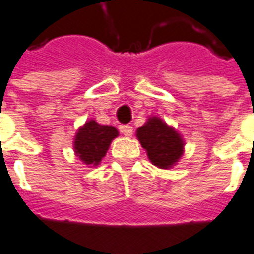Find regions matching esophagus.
I'll return each mask as SVG.
<instances>
[{"label":"esophagus","mask_w":254,"mask_h":254,"mask_svg":"<svg viewBox=\"0 0 254 254\" xmlns=\"http://www.w3.org/2000/svg\"><path fill=\"white\" fill-rule=\"evenodd\" d=\"M120 130L125 137H131L133 135V127L130 125H121Z\"/></svg>","instance_id":"esophagus-1"}]
</instances>
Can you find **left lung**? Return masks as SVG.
<instances>
[{
    "instance_id": "8db88e82",
    "label": "left lung",
    "mask_w": 254,
    "mask_h": 254,
    "mask_svg": "<svg viewBox=\"0 0 254 254\" xmlns=\"http://www.w3.org/2000/svg\"><path fill=\"white\" fill-rule=\"evenodd\" d=\"M137 138L147 152L150 162L162 170L175 166L184 152V141L172 127L159 117H148L137 129Z\"/></svg>"
}]
</instances>
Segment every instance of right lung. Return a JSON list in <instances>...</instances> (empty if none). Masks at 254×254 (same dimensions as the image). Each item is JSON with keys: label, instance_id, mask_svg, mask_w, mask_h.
<instances>
[{"label": "right lung", "instance_id": "add662e5", "mask_svg": "<svg viewBox=\"0 0 254 254\" xmlns=\"http://www.w3.org/2000/svg\"><path fill=\"white\" fill-rule=\"evenodd\" d=\"M119 135L116 127L90 120L78 129L74 138V151L84 164L98 166L106 156L109 145Z\"/></svg>", "mask_w": 254, "mask_h": 254}]
</instances>
